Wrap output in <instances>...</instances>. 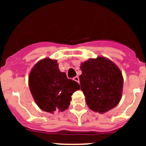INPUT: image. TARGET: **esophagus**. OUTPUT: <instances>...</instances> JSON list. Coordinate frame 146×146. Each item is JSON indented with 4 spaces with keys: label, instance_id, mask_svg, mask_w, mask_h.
<instances>
[{
    "label": "esophagus",
    "instance_id": "1",
    "mask_svg": "<svg viewBox=\"0 0 146 146\" xmlns=\"http://www.w3.org/2000/svg\"><path fill=\"white\" fill-rule=\"evenodd\" d=\"M73 80H74V81H76V82H79V77H77V76H76V77H74V78H73Z\"/></svg>",
    "mask_w": 146,
    "mask_h": 146
}]
</instances>
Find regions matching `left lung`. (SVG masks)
<instances>
[{"label":"left lung","instance_id":"8db88e82","mask_svg":"<svg viewBox=\"0 0 146 146\" xmlns=\"http://www.w3.org/2000/svg\"><path fill=\"white\" fill-rule=\"evenodd\" d=\"M81 90L88 106L94 112L104 113L119 103L123 79L120 69L104 57L90 58L80 65Z\"/></svg>","mask_w":146,"mask_h":146}]
</instances>
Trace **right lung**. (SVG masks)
<instances>
[{
    "mask_svg": "<svg viewBox=\"0 0 146 146\" xmlns=\"http://www.w3.org/2000/svg\"><path fill=\"white\" fill-rule=\"evenodd\" d=\"M30 91L40 109L47 113L63 112L69 108L71 96L80 90L76 81L59 70L56 60L44 58L35 64L28 77Z\"/></svg>",
    "mask_w": 146,
    "mask_h": 146,
    "instance_id": "right-lung-1",
    "label": "right lung"
}]
</instances>
